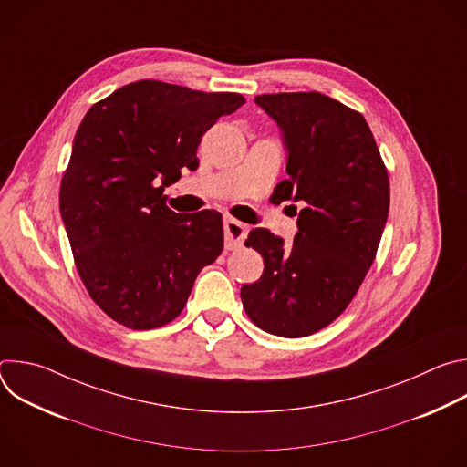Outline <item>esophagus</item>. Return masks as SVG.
<instances>
[{"label": "esophagus", "instance_id": "34e87169", "mask_svg": "<svg viewBox=\"0 0 467 467\" xmlns=\"http://www.w3.org/2000/svg\"><path fill=\"white\" fill-rule=\"evenodd\" d=\"M223 233H225V247L227 249H236L244 244L247 236V225L234 218H227L223 223Z\"/></svg>", "mask_w": 467, "mask_h": 467}]
</instances>
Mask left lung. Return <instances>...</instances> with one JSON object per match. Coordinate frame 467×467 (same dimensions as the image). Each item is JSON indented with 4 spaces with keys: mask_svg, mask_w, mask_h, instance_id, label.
I'll use <instances>...</instances> for the list:
<instances>
[{
    "mask_svg": "<svg viewBox=\"0 0 467 467\" xmlns=\"http://www.w3.org/2000/svg\"><path fill=\"white\" fill-rule=\"evenodd\" d=\"M254 103L277 121L288 153L277 195L303 209L290 245L268 229L249 233L245 245L262 254L264 272L240 296L262 330L301 338L335 321L358 292L388 220L389 181L360 112L319 92L262 94Z\"/></svg>",
    "mask_w": 467,
    "mask_h": 467,
    "instance_id": "8db88e82",
    "label": "left lung"
}]
</instances>
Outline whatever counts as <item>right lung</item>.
I'll use <instances>...</instances> for the list:
<instances>
[{
    "label": "right lung",
    "mask_w": 467,
    "mask_h": 467,
    "mask_svg": "<svg viewBox=\"0 0 467 467\" xmlns=\"http://www.w3.org/2000/svg\"><path fill=\"white\" fill-rule=\"evenodd\" d=\"M245 98L162 81L125 85L90 107L60 182V216L79 277L114 321L157 328L186 305L223 249L218 211L177 214L164 186L197 170L202 137Z\"/></svg>",
    "instance_id": "1"
}]
</instances>
